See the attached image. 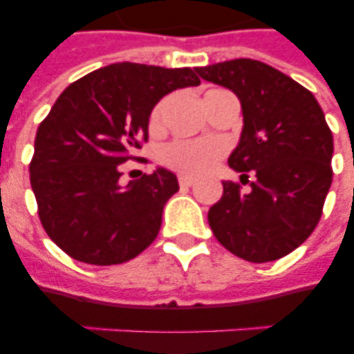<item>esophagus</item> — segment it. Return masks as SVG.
<instances>
[{
    "label": "esophagus",
    "mask_w": 354,
    "mask_h": 354,
    "mask_svg": "<svg viewBox=\"0 0 354 354\" xmlns=\"http://www.w3.org/2000/svg\"><path fill=\"white\" fill-rule=\"evenodd\" d=\"M178 182H180V185H182V187H191V185H194V178L187 176V174H180Z\"/></svg>",
    "instance_id": "1"
}]
</instances>
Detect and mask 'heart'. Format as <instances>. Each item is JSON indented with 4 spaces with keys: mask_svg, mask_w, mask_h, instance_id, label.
Wrapping results in <instances>:
<instances>
[{
    "mask_svg": "<svg viewBox=\"0 0 354 354\" xmlns=\"http://www.w3.org/2000/svg\"><path fill=\"white\" fill-rule=\"evenodd\" d=\"M165 106L167 101H161L150 113V128L152 130H158L161 127ZM222 152H224V149L216 141H174L163 149L161 158L174 171L198 176L215 165V161L221 158Z\"/></svg>",
    "mask_w": 354,
    "mask_h": 354,
    "instance_id": "obj_1",
    "label": "heart"
}]
</instances>
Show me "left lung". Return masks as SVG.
Returning a JSON list of instances; mask_svg holds the SVG:
<instances>
[{
  "mask_svg": "<svg viewBox=\"0 0 354 354\" xmlns=\"http://www.w3.org/2000/svg\"><path fill=\"white\" fill-rule=\"evenodd\" d=\"M207 82L232 90L242 132L230 156L250 189L222 182L207 213L216 241L250 263H268L301 246L318 226L333 183V132L316 97L288 75L252 58L196 68ZM244 183V182H242Z\"/></svg>",
  "mask_w": 354,
  "mask_h": 354,
  "instance_id": "8db88e82",
  "label": "left lung"
}]
</instances>
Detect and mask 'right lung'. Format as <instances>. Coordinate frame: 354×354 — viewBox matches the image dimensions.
<instances>
[{
    "instance_id": "add662e5",
    "label": "right lung",
    "mask_w": 354,
    "mask_h": 354,
    "mask_svg": "<svg viewBox=\"0 0 354 354\" xmlns=\"http://www.w3.org/2000/svg\"><path fill=\"white\" fill-rule=\"evenodd\" d=\"M198 84L189 68L119 62L60 93L38 127L29 172L41 226L69 257L110 266L152 244L176 174L158 167L121 185V163L149 138L156 104Z\"/></svg>"
}]
</instances>
